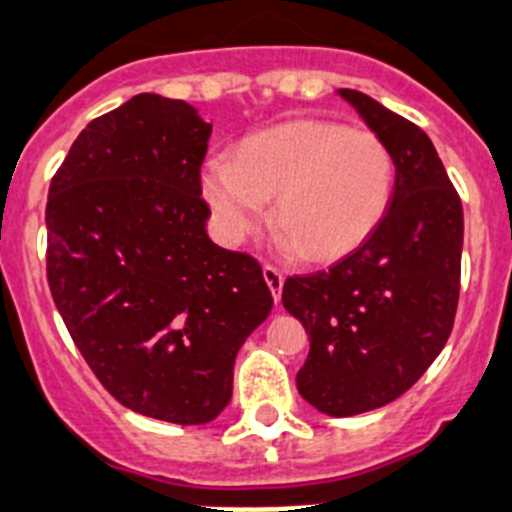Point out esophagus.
<instances>
[{"label": "esophagus", "instance_id": "esophagus-1", "mask_svg": "<svg viewBox=\"0 0 512 512\" xmlns=\"http://www.w3.org/2000/svg\"><path fill=\"white\" fill-rule=\"evenodd\" d=\"M264 279H266V284H269L271 297H274V302H279V299H281V287H284V276H281V271L274 269V266L266 264L264 266Z\"/></svg>", "mask_w": 512, "mask_h": 512}]
</instances>
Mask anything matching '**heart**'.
I'll list each match as a JSON object with an SVG mask.
<instances>
[{
    "instance_id": "heart-1",
    "label": "heart",
    "mask_w": 512,
    "mask_h": 512,
    "mask_svg": "<svg viewBox=\"0 0 512 512\" xmlns=\"http://www.w3.org/2000/svg\"><path fill=\"white\" fill-rule=\"evenodd\" d=\"M200 185L225 243L238 246L274 198L281 246L332 261L363 246L386 215L393 157L375 131L294 119L251 134L236 159L210 157Z\"/></svg>"
}]
</instances>
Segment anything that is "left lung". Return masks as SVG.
Instances as JSON below:
<instances>
[{"label":"left lung","mask_w":512,"mask_h":512,"mask_svg":"<svg viewBox=\"0 0 512 512\" xmlns=\"http://www.w3.org/2000/svg\"><path fill=\"white\" fill-rule=\"evenodd\" d=\"M337 93L391 149L393 198L363 246L327 271L289 276L281 302L309 335L297 373L302 398L327 416H355L409 391L447 345L464 218L419 126L353 88Z\"/></svg>","instance_id":"8db88e82"}]
</instances>
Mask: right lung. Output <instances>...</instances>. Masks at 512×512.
<instances>
[{"label": "right lung", "instance_id": "add662e5", "mask_svg": "<svg viewBox=\"0 0 512 512\" xmlns=\"http://www.w3.org/2000/svg\"><path fill=\"white\" fill-rule=\"evenodd\" d=\"M213 126L139 93L93 119L48 192V284L103 388L126 409L208 424L271 299L259 261L215 246L200 195Z\"/></svg>", "mask_w": 512, "mask_h": 512}]
</instances>
